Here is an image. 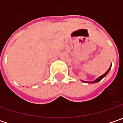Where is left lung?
<instances>
[{"label": "left lung", "mask_w": 123, "mask_h": 123, "mask_svg": "<svg viewBox=\"0 0 123 123\" xmlns=\"http://www.w3.org/2000/svg\"><path fill=\"white\" fill-rule=\"evenodd\" d=\"M111 66H110V68L108 69L107 70V71L106 73H104L103 75H101V76H100L98 78H97L96 80H94V81H89V82H86V81H83V82H85V83H97V82H98V81H100L104 77H105L106 76V74L107 73H108V72L110 71V68H111Z\"/></svg>", "instance_id": "left-lung-1"}]
</instances>
